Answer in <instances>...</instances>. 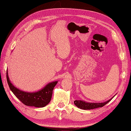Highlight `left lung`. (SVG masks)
I'll use <instances>...</instances> for the list:
<instances>
[{
	"label": "left lung",
	"instance_id": "8db88e82",
	"mask_svg": "<svg viewBox=\"0 0 131 131\" xmlns=\"http://www.w3.org/2000/svg\"><path fill=\"white\" fill-rule=\"evenodd\" d=\"M112 98V99H113ZM111 99L109 100L108 101H105V102L104 103H86L85 101H83L81 100H75L74 101V104L76 105V107L79 108L80 109L83 110H92V109H94L97 108L99 107H102L104 105H105L106 104H107L109 101L111 100Z\"/></svg>",
	"mask_w": 131,
	"mask_h": 131
}]
</instances>
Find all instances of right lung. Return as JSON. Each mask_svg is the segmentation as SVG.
I'll return each instance as SVG.
<instances>
[{
    "label": "right lung",
    "mask_w": 131,
    "mask_h": 131,
    "mask_svg": "<svg viewBox=\"0 0 131 131\" xmlns=\"http://www.w3.org/2000/svg\"><path fill=\"white\" fill-rule=\"evenodd\" d=\"M6 78L10 89L16 97L24 105L35 107H43L50 102L52 95L53 89L58 83L57 81L50 83L42 90L37 92L27 93L20 90L11 83L8 77L7 70L6 72Z\"/></svg>",
    "instance_id": "1"
}]
</instances>
